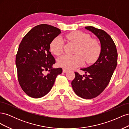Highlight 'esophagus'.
Listing matches in <instances>:
<instances>
[{
    "mask_svg": "<svg viewBox=\"0 0 129 129\" xmlns=\"http://www.w3.org/2000/svg\"><path fill=\"white\" fill-rule=\"evenodd\" d=\"M68 72V70L66 69H65V68H63V73H67V72Z\"/></svg>",
    "mask_w": 129,
    "mask_h": 129,
    "instance_id": "esophagus-1",
    "label": "esophagus"
}]
</instances>
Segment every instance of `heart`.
Listing matches in <instances>:
<instances>
[{"instance_id": "obj_1", "label": "heart", "mask_w": 129, "mask_h": 129, "mask_svg": "<svg viewBox=\"0 0 129 129\" xmlns=\"http://www.w3.org/2000/svg\"><path fill=\"white\" fill-rule=\"evenodd\" d=\"M69 40L77 45L75 55H64L58 59V64L66 69H72L82 65L84 60L87 63L95 62L100 56L101 47L99 42L91 39L89 34L81 31H75L67 35ZM63 40L60 37L55 38L50 43V49L56 55L63 51Z\"/></svg>"}]
</instances>
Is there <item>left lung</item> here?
Returning a JSON list of instances; mask_svg holds the SVG:
<instances>
[{"label":"left lung","mask_w":129,"mask_h":129,"mask_svg":"<svg viewBox=\"0 0 129 129\" xmlns=\"http://www.w3.org/2000/svg\"><path fill=\"white\" fill-rule=\"evenodd\" d=\"M85 28L99 39L101 52L92 65L81 69L85 72V75L75 72V77L72 85L77 96L91 99L99 96L107 87L117 64L118 54L114 41L106 32L92 26Z\"/></svg>","instance_id":"1"}]
</instances>
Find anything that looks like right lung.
<instances>
[{
  "label": "right lung",
  "mask_w": 129,
  "mask_h": 129,
  "mask_svg": "<svg viewBox=\"0 0 129 129\" xmlns=\"http://www.w3.org/2000/svg\"><path fill=\"white\" fill-rule=\"evenodd\" d=\"M55 27L38 25L23 38L15 58L18 79L21 88L33 98H40L50 91L61 68H53L55 60L49 51L50 44L61 33ZM49 70L46 76L43 74Z\"/></svg>",
  "instance_id": "right-lung-1"
}]
</instances>
